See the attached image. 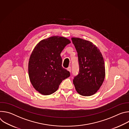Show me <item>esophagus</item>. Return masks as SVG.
<instances>
[{
	"label": "esophagus",
	"instance_id": "esophagus-1",
	"mask_svg": "<svg viewBox=\"0 0 129 129\" xmlns=\"http://www.w3.org/2000/svg\"><path fill=\"white\" fill-rule=\"evenodd\" d=\"M67 70H68V71H69L70 72H71V67H68L67 68Z\"/></svg>",
	"mask_w": 129,
	"mask_h": 129
}]
</instances>
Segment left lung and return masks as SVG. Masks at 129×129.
<instances>
[{
  "mask_svg": "<svg viewBox=\"0 0 129 129\" xmlns=\"http://www.w3.org/2000/svg\"><path fill=\"white\" fill-rule=\"evenodd\" d=\"M78 52L79 72L73 83L77 92L91 96L100 89L105 77V66L102 54L92 42L79 38H71Z\"/></svg>",
  "mask_w": 129,
  "mask_h": 129,
  "instance_id": "8db88e82",
  "label": "left lung"
}]
</instances>
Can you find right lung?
Segmentation results:
<instances>
[{"label":"right lung","mask_w":129,"mask_h":129,"mask_svg":"<svg viewBox=\"0 0 129 129\" xmlns=\"http://www.w3.org/2000/svg\"><path fill=\"white\" fill-rule=\"evenodd\" d=\"M70 41L55 36L42 40L34 48L28 65V76L34 88L48 95L55 92L70 72L62 66L61 53Z\"/></svg>","instance_id":"1"}]
</instances>
